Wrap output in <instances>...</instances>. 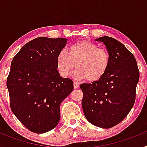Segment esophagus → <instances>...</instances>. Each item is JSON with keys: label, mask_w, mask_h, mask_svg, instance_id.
<instances>
[{"label": "esophagus", "mask_w": 147, "mask_h": 147, "mask_svg": "<svg viewBox=\"0 0 147 147\" xmlns=\"http://www.w3.org/2000/svg\"><path fill=\"white\" fill-rule=\"evenodd\" d=\"M79 87H80L79 83L76 82H74V89H76V88H78Z\"/></svg>", "instance_id": "esophagus-1"}]
</instances>
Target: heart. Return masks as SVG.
<instances>
[{"label": "heart", "instance_id": "obj_1", "mask_svg": "<svg viewBox=\"0 0 147 147\" xmlns=\"http://www.w3.org/2000/svg\"><path fill=\"white\" fill-rule=\"evenodd\" d=\"M59 74L67 77L75 65L74 75L78 79L89 82L100 80L107 72L110 65V55L107 51L89 41H80L68 47V51L61 50L56 58Z\"/></svg>", "mask_w": 147, "mask_h": 147}]
</instances>
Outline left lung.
Segmentation results:
<instances>
[{
  "instance_id": "obj_1",
  "label": "left lung",
  "mask_w": 147,
  "mask_h": 147,
  "mask_svg": "<svg viewBox=\"0 0 147 147\" xmlns=\"http://www.w3.org/2000/svg\"><path fill=\"white\" fill-rule=\"evenodd\" d=\"M96 40L106 46L110 65L98 81L80 85L82 105L90 123L108 129L119 124L133 107L139 71L133 54L121 42L107 36Z\"/></svg>"
}]
</instances>
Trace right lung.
Returning <instances> with one entry per match:
<instances>
[{"mask_svg": "<svg viewBox=\"0 0 147 147\" xmlns=\"http://www.w3.org/2000/svg\"><path fill=\"white\" fill-rule=\"evenodd\" d=\"M67 41L37 37L23 45L11 62L6 81L10 107L18 120L35 133L57 127L61 103L74 89L72 80L60 76L56 63Z\"/></svg>", "mask_w": 147, "mask_h": 147, "instance_id": "obj_1", "label": "right lung"}]
</instances>
